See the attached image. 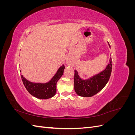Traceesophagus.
<instances>
[{
	"mask_svg": "<svg viewBox=\"0 0 135 135\" xmlns=\"http://www.w3.org/2000/svg\"><path fill=\"white\" fill-rule=\"evenodd\" d=\"M68 63H69V62H68Z\"/></svg>",
	"mask_w": 135,
	"mask_h": 135,
	"instance_id": "34e87169",
	"label": "esophagus"
}]
</instances>
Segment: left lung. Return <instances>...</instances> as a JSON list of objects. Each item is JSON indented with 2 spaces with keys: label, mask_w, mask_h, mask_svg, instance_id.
Masks as SVG:
<instances>
[{
  "label": "left lung",
  "mask_w": 135,
  "mask_h": 135,
  "mask_svg": "<svg viewBox=\"0 0 135 135\" xmlns=\"http://www.w3.org/2000/svg\"><path fill=\"white\" fill-rule=\"evenodd\" d=\"M109 47L110 46L108 43ZM112 69V58L105 70L87 79L80 78L78 72L74 70V89L78 95L82 97H91L103 89L108 82Z\"/></svg>",
  "instance_id": "1"
}]
</instances>
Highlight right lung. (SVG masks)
I'll return each mask as SVG.
<instances>
[{
  "mask_svg": "<svg viewBox=\"0 0 135 135\" xmlns=\"http://www.w3.org/2000/svg\"><path fill=\"white\" fill-rule=\"evenodd\" d=\"M65 69L64 65L60 67L56 74L47 83H33L21 75L22 82L27 91L32 96L40 99H48L54 97L56 93V84L62 76ZM20 72L21 71L20 70Z\"/></svg>",
  "mask_w": 135,
  "mask_h": 135,
  "instance_id": "right-lung-1",
  "label": "right lung"
}]
</instances>
